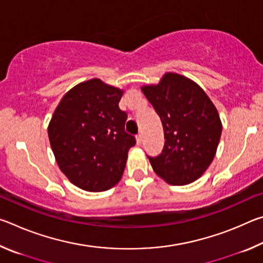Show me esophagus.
<instances>
[{
	"label": "esophagus",
	"mask_w": 263,
	"mask_h": 263,
	"mask_svg": "<svg viewBox=\"0 0 263 263\" xmlns=\"http://www.w3.org/2000/svg\"><path fill=\"white\" fill-rule=\"evenodd\" d=\"M136 140H137V145H141V142H142V136H141V135H138V136L136 137Z\"/></svg>",
	"instance_id": "1"
}]
</instances>
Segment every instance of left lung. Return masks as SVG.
Segmentation results:
<instances>
[{
	"mask_svg": "<svg viewBox=\"0 0 263 263\" xmlns=\"http://www.w3.org/2000/svg\"><path fill=\"white\" fill-rule=\"evenodd\" d=\"M141 90L161 119L166 139L161 154L148 157L155 174L173 185L199 179L221 136L215 104L197 83L176 73H166L158 84Z\"/></svg>",
	"mask_w": 263,
	"mask_h": 263,
	"instance_id": "8db88e82",
	"label": "left lung"
}]
</instances>
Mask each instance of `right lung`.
Masks as SVG:
<instances>
[{
  "instance_id": "add662e5",
  "label": "right lung",
  "mask_w": 263,
  "mask_h": 263,
  "mask_svg": "<svg viewBox=\"0 0 263 263\" xmlns=\"http://www.w3.org/2000/svg\"><path fill=\"white\" fill-rule=\"evenodd\" d=\"M123 90L100 79L81 82L58 104L48 139L60 171L80 189L99 193L122 179L136 138L125 132Z\"/></svg>"
}]
</instances>
